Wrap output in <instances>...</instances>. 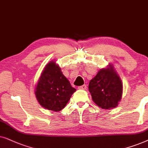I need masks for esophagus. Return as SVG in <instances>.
<instances>
[{
	"label": "esophagus",
	"mask_w": 148,
	"mask_h": 148,
	"mask_svg": "<svg viewBox=\"0 0 148 148\" xmlns=\"http://www.w3.org/2000/svg\"><path fill=\"white\" fill-rule=\"evenodd\" d=\"M78 89L85 90V89H86V85H85V84H84V85H82V86H78Z\"/></svg>",
	"instance_id": "obj_1"
}]
</instances>
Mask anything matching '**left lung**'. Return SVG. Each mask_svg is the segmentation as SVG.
I'll list each match as a JSON object with an SVG mask.
<instances>
[{"label":"left lung","instance_id":"8db88e82","mask_svg":"<svg viewBox=\"0 0 148 148\" xmlns=\"http://www.w3.org/2000/svg\"><path fill=\"white\" fill-rule=\"evenodd\" d=\"M92 99L102 109H112L119 105L123 94V84L113 66L101 69L88 84Z\"/></svg>","mask_w":148,"mask_h":148}]
</instances>
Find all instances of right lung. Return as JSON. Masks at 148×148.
Wrapping results in <instances>:
<instances>
[{"mask_svg": "<svg viewBox=\"0 0 148 148\" xmlns=\"http://www.w3.org/2000/svg\"><path fill=\"white\" fill-rule=\"evenodd\" d=\"M35 89L40 106L54 112L64 108L76 90L63 74L60 66L53 61L45 67Z\"/></svg>", "mask_w": 148, "mask_h": 148, "instance_id": "right-lung-1", "label": "right lung"}]
</instances>
